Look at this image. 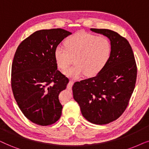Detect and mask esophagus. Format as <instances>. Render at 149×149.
Segmentation results:
<instances>
[{
    "label": "esophagus",
    "instance_id": "obj_1",
    "mask_svg": "<svg viewBox=\"0 0 149 149\" xmlns=\"http://www.w3.org/2000/svg\"><path fill=\"white\" fill-rule=\"evenodd\" d=\"M73 84V80H69V82L68 83V85H67V88L69 89H71V87H72Z\"/></svg>",
    "mask_w": 149,
    "mask_h": 149
}]
</instances>
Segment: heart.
I'll list each match as a JSON object with an SVG mask.
<instances>
[{
    "mask_svg": "<svg viewBox=\"0 0 149 149\" xmlns=\"http://www.w3.org/2000/svg\"><path fill=\"white\" fill-rule=\"evenodd\" d=\"M65 46H57L54 58L57 66L65 69L73 63L75 64L65 71L67 76L78 78L84 74L94 76L100 73L110 58L112 46L106 37L96 36L85 32H79L67 38Z\"/></svg>",
    "mask_w": 149,
    "mask_h": 149,
    "instance_id": "heart-1",
    "label": "heart"
}]
</instances>
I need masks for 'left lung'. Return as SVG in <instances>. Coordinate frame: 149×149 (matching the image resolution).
<instances>
[{
  "label": "left lung",
  "instance_id": "1",
  "mask_svg": "<svg viewBox=\"0 0 149 149\" xmlns=\"http://www.w3.org/2000/svg\"><path fill=\"white\" fill-rule=\"evenodd\" d=\"M91 31L110 39L111 54L95 77L74 83L73 95L88 121L105 125L119 118L127 107L136 84L137 67L132 47L125 38L109 29Z\"/></svg>",
  "mask_w": 149,
  "mask_h": 149
}]
</instances>
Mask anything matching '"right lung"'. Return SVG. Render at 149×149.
Wrapping results in <instances>:
<instances>
[{
	"label": "right lung",
	"instance_id": "1",
	"mask_svg": "<svg viewBox=\"0 0 149 149\" xmlns=\"http://www.w3.org/2000/svg\"><path fill=\"white\" fill-rule=\"evenodd\" d=\"M71 32L62 29L35 32L17 47L11 67V88L19 109L39 125L56 123L62 114L58 95L69 79L57 69L54 49Z\"/></svg>",
	"mask_w": 149,
	"mask_h": 149
}]
</instances>
